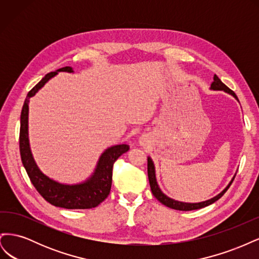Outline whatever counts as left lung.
<instances>
[{
    "label": "left lung",
    "mask_w": 259,
    "mask_h": 259,
    "mask_svg": "<svg viewBox=\"0 0 259 259\" xmlns=\"http://www.w3.org/2000/svg\"><path fill=\"white\" fill-rule=\"evenodd\" d=\"M210 90L213 91H224L226 93L230 94V95H232L234 98H236L238 101V97L236 94H234L233 91H231L228 86H226L219 77L215 74L214 75V82L210 84ZM148 178H149V184H150V188H151V191H152V194L154 195V197L158 199L162 204H164L165 206L169 207V208H173V209H177V210H192V209H199V208H202V207H205V206H208L210 204H213L214 202H216L218 199H221L223 195L225 194V192L229 189L230 185L232 184L233 179H234V176L233 178L231 179V182L229 183V185L227 186L225 189L217 194L216 197L211 198L207 201H203V202H200V203H186V202H180V201H176V200H173L168 198L167 195L164 194L161 189L159 188V185L158 183H156V178H155V168H154V164L151 160L150 156H148Z\"/></svg>",
    "instance_id": "left-lung-1"
}]
</instances>
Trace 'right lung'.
Instances as JSON below:
<instances>
[{"mask_svg": "<svg viewBox=\"0 0 259 259\" xmlns=\"http://www.w3.org/2000/svg\"><path fill=\"white\" fill-rule=\"evenodd\" d=\"M58 72H73L71 67L60 68L56 71L46 74L34 88L31 90L25 104L22 106L20 115V134H19V149L23 167L31 183L35 187L37 192L54 206L68 209H85L93 208L99 205L110 193L112 184V167L114 162L123 153L127 152L128 145H116L106 149L100 155L97 166L93 175L85 182L76 185L60 184L56 180L43 174L37 167L30 150L28 137V114H29V99L34 96L41 90L45 83H48L53 76Z\"/></svg>", "mask_w": 259, "mask_h": 259, "instance_id": "obj_1", "label": "right lung"}]
</instances>
